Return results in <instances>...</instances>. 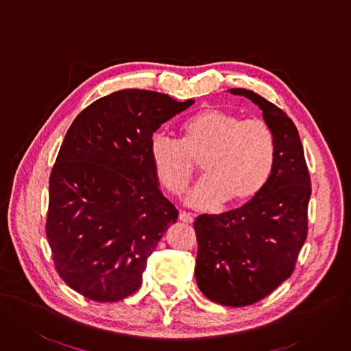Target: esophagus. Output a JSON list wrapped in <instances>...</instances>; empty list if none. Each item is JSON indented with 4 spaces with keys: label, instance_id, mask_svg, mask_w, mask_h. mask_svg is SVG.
I'll list each match as a JSON object with an SVG mask.
<instances>
[{
    "label": "esophagus",
    "instance_id": "esophagus-1",
    "mask_svg": "<svg viewBox=\"0 0 351 351\" xmlns=\"http://www.w3.org/2000/svg\"><path fill=\"white\" fill-rule=\"evenodd\" d=\"M179 219H180V221L186 223V224H192L193 223V217L191 214L185 213V211H180L179 213Z\"/></svg>",
    "mask_w": 351,
    "mask_h": 351
}]
</instances>
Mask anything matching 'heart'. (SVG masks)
<instances>
[{
	"instance_id": "heart-1",
	"label": "heart",
	"mask_w": 351,
	"mask_h": 351,
	"mask_svg": "<svg viewBox=\"0 0 351 351\" xmlns=\"http://www.w3.org/2000/svg\"><path fill=\"white\" fill-rule=\"evenodd\" d=\"M182 140L162 133L150 138V159L162 186L182 192L201 163L205 178L186 195V204L213 210L227 201L240 205L262 189L275 163L276 141L261 119H241L221 108H206L182 124Z\"/></svg>"
}]
</instances>
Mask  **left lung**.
<instances>
[{
    "label": "left lung",
    "instance_id": "obj_1",
    "mask_svg": "<svg viewBox=\"0 0 351 351\" xmlns=\"http://www.w3.org/2000/svg\"><path fill=\"white\" fill-rule=\"evenodd\" d=\"M230 93L263 111L275 134V163L247 204L218 215L202 214L193 223L195 278L208 300L245 306L274 292L295 270L308 234L311 179L300 133L287 112L250 89Z\"/></svg>",
    "mask_w": 351,
    "mask_h": 351
}]
</instances>
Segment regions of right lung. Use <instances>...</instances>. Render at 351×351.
<instances>
[{
	"label": "right lung",
	"instance_id": "right-lung-1",
	"mask_svg": "<svg viewBox=\"0 0 351 351\" xmlns=\"http://www.w3.org/2000/svg\"><path fill=\"white\" fill-rule=\"evenodd\" d=\"M192 104L123 89L71 124L49 178L46 236L59 276L88 300L134 293L156 244L178 219L159 189L150 138Z\"/></svg>",
	"mask_w": 351,
	"mask_h": 351
}]
</instances>
